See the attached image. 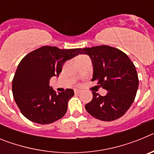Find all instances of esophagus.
I'll return each mask as SVG.
<instances>
[{"label":"esophagus","instance_id":"esophagus-1","mask_svg":"<svg viewBox=\"0 0 154 154\" xmlns=\"http://www.w3.org/2000/svg\"><path fill=\"white\" fill-rule=\"evenodd\" d=\"M74 92H75V94H79V93H80L82 91L80 90V89H75Z\"/></svg>","mask_w":154,"mask_h":154}]
</instances>
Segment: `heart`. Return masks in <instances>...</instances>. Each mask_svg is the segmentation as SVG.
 Returning a JSON list of instances; mask_svg holds the SVG:
<instances>
[{
  "mask_svg": "<svg viewBox=\"0 0 154 154\" xmlns=\"http://www.w3.org/2000/svg\"><path fill=\"white\" fill-rule=\"evenodd\" d=\"M81 56H82V55H81Z\"/></svg>",
  "mask_w": 154,
  "mask_h": 154,
  "instance_id": "heart-1",
  "label": "heart"
}]
</instances>
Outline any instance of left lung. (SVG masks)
<instances>
[{"instance_id":"8db88e82","label":"left lung","mask_w":154,"mask_h":154,"mask_svg":"<svg viewBox=\"0 0 154 154\" xmlns=\"http://www.w3.org/2000/svg\"><path fill=\"white\" fill-rule=\"evenodd\" d=\"M80 54L89 55L93 65L92 81L107 91L102 96L92 92V101L85 109L102 121H113L123 116L135 99L139 79L134 64L123 51L108 45L84 48Z\"/></svg>"}]
</instances>
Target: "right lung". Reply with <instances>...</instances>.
I'll return each mask as SVG.
<instances>
[{"mask_svg":"<svg viewBox=\"0 0 154 154\" xmlns=\"http://www.w3.org/2000/svg\"><path fill=\"white\" fill-rule=\"evenodd\" d=\"M81 50L43 46L22 58L12 80V92L24 116L38 124H49L63 117L74 92L67 89L56 93L49 82L60 74L64 62Z\"/></svg>","mask_w":154,"mask_h":154,"instance_id":"right-lung-1","label":"right lung"}]
</instances>
